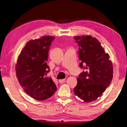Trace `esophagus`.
Returning <instances> with one entry per match:
<instances>
[{"label": "esophagus", "instance_id": "34e87169", "mask_svg": "<svg viewBox=\"0 0 127 127\" xmlns=\"http://www.w3.org/2000/svg\"><path fill=\"white\" fill-rule=\"evenodd\" d=\"M66 79H60L59 80V83H63L64 81H65Z\"/></svg>", "mask_w": 127, "mask_h": 127}]
</instances>
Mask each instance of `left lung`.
<instances>
[{
	"instance_id": "1",
	"label": "left lung",
	"mask_w": 127,
	"mask_h": 127,
	"mask_svg": "<svg viewBox=\"0 0 127 127\" xmlns=\"http://www.w3.org/2000/svg\"><path fill=\"white\" fill-rule=\"evenodd\" d=\"M74 38L79 45L80 67L85 69L77 78L74 93L89 103L100 97L110 84L113 78L112 63L96 38L89 35Z\"/></svg>"
}]
</instances>
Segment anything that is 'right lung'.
I'll use <instances>...</instances> for the list:
<instances>
[{"instance_id":"1","label":"right lung","mask_w":127,"mask_h":127,"mask_svg":"<svg viewBox=\"0 0 127 127\" xmlns=\"http://www.w3.org/2000/svg\"><path fill=\"white\" fill-rule=\"evenodd\" d=\"M54 36H43L28 41L19 54L16 64V77L24 91L37 100L50 98L56 91L47 65L49 47Z\"/></svg>"}]
</instances>
